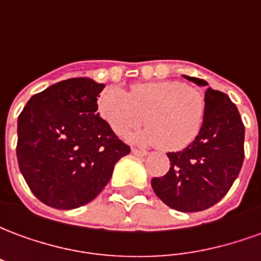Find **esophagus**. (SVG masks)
Returning <instances> with one entry per match:
<instances>
[{
    "mask_svg": "<svg viewBox=\"0 0 261 261\" xmlns=\"http://www.w3.org/2000/svg\"><path fill=\"white\" fill-rule=\"evenodd\" d=\"M131 152L134 153V155H137V156H147V155H148L147 151H142V149H137V148H133V149H131Z\"/></svg>",
    "mask_w": 261,
    "mask_h": 261,
    "instance_id": "1",
    "label": "esophagus"
}]
</instances>
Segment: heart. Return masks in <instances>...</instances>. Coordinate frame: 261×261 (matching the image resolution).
Listing matches in <instances>:
<instances>
[{
    "label": "heart",
    "instance_id": "heart-1",
    "mask_svg": "<svg viewBox=\"0 0 261 261\" xmlns=\"http://www.w3.org/2000/svg\"><path fill=\"white\" fill-rule=\"evenodd\" d=\"M97 112L117 136L140 127L145 116L148 127L131 134V141L180 151L201 134L207 105L200 91L166 80L136 84L128 93L116 86L106 88L97 97Z\"/></svg>",
    "mask_w": 261,
    "mask_h": 261
}]
</instances>
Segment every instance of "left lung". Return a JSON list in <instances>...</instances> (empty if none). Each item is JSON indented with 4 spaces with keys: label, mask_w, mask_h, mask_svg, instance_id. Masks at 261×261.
Wrapping results in <instances>:
<instances>
[{
    "label": "left lung",
    "mask_w": 261,
    "mask_h": 261,
    "mask_svg": "<svg viewBox=\"0 0 261 261\" xmlns=\"http://www.w3.org/2000/svg\"><path fill=\"white\" fill-rule=\"evenodd\" d=\"M198 86L204 80L183 75ZM207 113L201 134L192 145L169 152L170 168L151 180L155 194L173 210L196 213L213 207L229 192L245 159V125L228 95L207 88Z\"/></svg>",
    "instance_id": "1"
}]
</instances>
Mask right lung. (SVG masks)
<instances>
[{
  "mask_svg": "<svg viewBox=\"0 0 261 261\" xmlns=\"http://www.w3.org/2000/svg\"><path fill=\"white\" fill-rule=\"evenodd\" d=\"M103 88L91 78L61 81L33 95L18 117L20 173L48 207L72 210L92 201L130 153L97 113Z\"/></svg>",
  "mask_w": 261,
  "mask_h": 261,
  "instance_id": "add662e5",
  "label": "right lung"
}]
</instances>
